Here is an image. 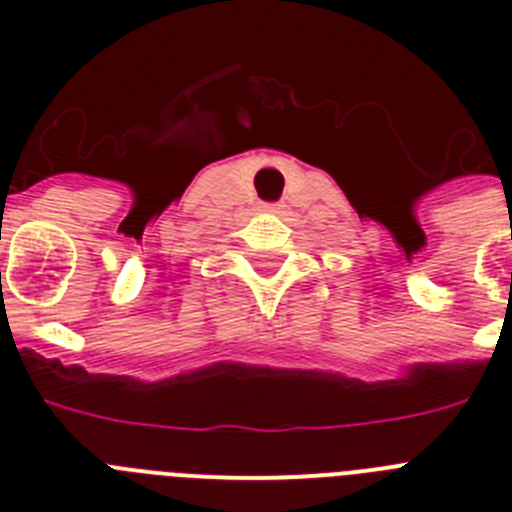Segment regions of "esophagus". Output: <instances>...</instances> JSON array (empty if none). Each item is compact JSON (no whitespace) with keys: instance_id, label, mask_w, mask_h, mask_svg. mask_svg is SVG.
Here are the masks:
<instances>
[{"instance_id":"1","label":"esophagus","mask_w":512,"mask_h":512,"mask_svg":"<svg viewBox=\"0 0 512 512\" xmlns=\"http://www.w3.org/2000/svg\"><path fill=\"white\" fill-rule=\"evenodd\" d=\"M284 205H264V212H282Z\"/></svg>"}]
</instances>
